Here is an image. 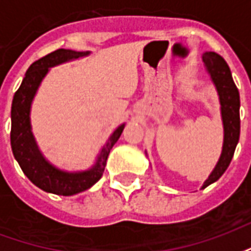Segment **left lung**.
<instances>
[{"label":"left lung","instance_id":"obj_1","mask_svg":"<svg viewBox=\"0 0 251 251\" xmlns=\"http://www.w3.org/2000/svg\"><path fill=\"white\" fill-rule=\"evenodd\" d=\"M204 62L205 71L210 75L212 84L215 86L216 93L221 103V117L223 124V145H222L221 157L216 163L215 168L205 180L201 189L208 187L226 172L227 167L231 163L235 148L239 141L241 120H239V91L232 80L231 71L225 62V59L215 52L205 51L201 55Z\"/></svg>","mask_w":251,"mask_h":251}]
</instances>
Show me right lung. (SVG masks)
Returning <instances> with one entry per match:
<instances>
[{
	"label": "right lung",
	"instance_id": "1",
	"mask_svg": "<svg viewBox=\"0 0 251 251\" xmlns=\"http://www.w3.org/2000/svg\"><path fill=\"white\" fill-rule=\"evenodd\" d=\"M90 51H74V50H57L37 62L32 63L25 74L21 86L16 91L12 102V130H10V145L14 158L23 169L25 176L43 191L50 194L71 196L86 189L91 188L103 175L106 161L114 144L122 134L125 124L115 129L107 141L99 151L97 160L91 168L86 171H64L57 168L48 161L36 142L30 124V109L41 82L52 67L60 66L63 63L74 62L80 57L88 56Z\"/></svg>",
	"mask_w": 251,
	"mask_h": 251
}]
</instances>
